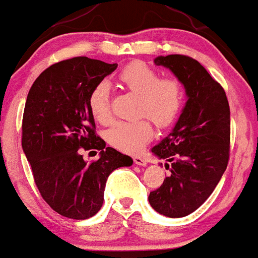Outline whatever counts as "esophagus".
I'll return each mask as SVG.
<instances>
[{"label": "esophagus", "mask_w": 258, "mask_h": 258, "mask_svg": "<svg viewBox=\"0 0 258 258\" xmlns=\"http://www.w3.org/2000/svg\"><path fill=\"white\" fill-rule=\"evenodd\" d=\"M134 162H135V164H137V165L147 164V161H146L145 158H142V157H134Z\"/></svg>", "instance_id": "obj_1"}]
</instances>
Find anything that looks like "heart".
<instances>
[{
    "label": "heart",
    "instance_id": "obj_1",
    "mask_svg": "<svg viewBox=\"0 0 258 258\" xmlns=\"http://www.w3.org/2000/svg\"><path fill=\"white\" fill-rule=\"evenodd\" d=\"M122 85L140 94L138 113L148 116L158 127L170 126L177 120L183 106L184 91L175 78H159V73L143 61H132L118 74ZM89 108L101 124L112 120L111 91L106 81L94 86L89 95ZM153 137V127L148 118L120 121L107 131L106 138L112 147L124 153H138Z\"/></svg>",
    "mask_w": 258,
    "mask_h": 258
}]
</instances>
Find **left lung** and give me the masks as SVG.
<instances>
[{"mask_svg": "<svg viewBox=\"0 0 258 258\" xmlns=\"http://www.w3.org/2000/svg\"><path fill=\"white\" fill-rule=\"evenodd\" d=\"M154 63L178 78L188 101L173 131L152 148L170 162V175L148 200L157 213L183 218L210 197L229 163V101L220 84L190 56L172 54L158 56Z\"/></svg>", "mask_w": 258, "mask_h": 258, "instance_id": "obj_1", "label": "left lung"}]
</instances>
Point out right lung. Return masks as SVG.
<instances>
[{
    "mask_svg": "<svg viewBox=\"0 0 258 258\" xmlns=\"http://www.w3.org/2000/svg\"><path fill=\"white\" fill-rule=\"evenodd\" d=\"M117 64L75 56L50 65L32 85L22 121V148L43 199L75 220L94 216L104 203L112 170L130 167L131 157L106 147L96 135L89 95ZM100 151L88 164L83 150Z\"/></svg>",
    "mask_w": 258,
    "mask_h": 258,
    "instance_id": "right-lung-1",
    "label": "right lung"
}]
</instances>
